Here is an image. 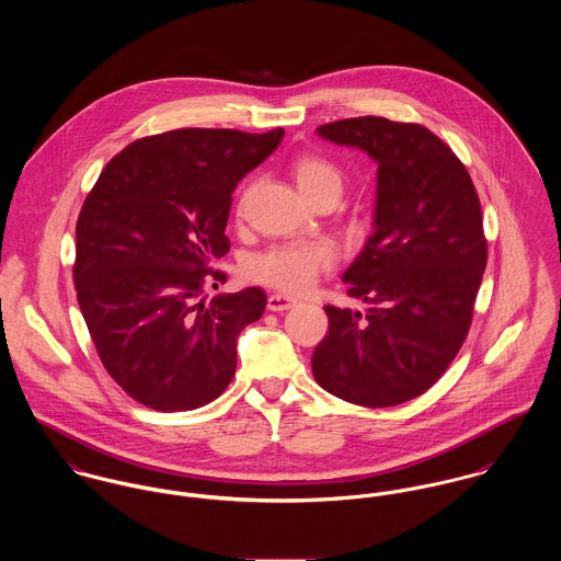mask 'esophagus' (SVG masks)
<instances>
[{
    "instance_id": "obj_1",
    "label": "esophagus",
    "mask_w": 561,
    "mask_h": 561,
    "mask_svg": "<svg viewBox=\"0 0 561 561\" xmlns=\"http://www.w3.org/2000/svg\"><path fill=\"white\" fill-rule=\"evenodd\" d=\"M296 302H298V300H296V298H291V296H285V294H272V296L267 298V309H270V311H274V313H280V311L291 309Z\"/></svg>"
}]
</instances>
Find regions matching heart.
Instances as JSON below:
<instances>
[{
	"label": "heart",
	"mask_w": 561,
	"mask_h": 561,
	"mask_svg": "<svg viewBox=\"0 0 561 561\" xmlns=\"http://www.w3.org/2000/svg\"><path fill=\"white\" fill-rule=\"evenodd\" d=\"M294 176L300 190L311 198L323 194H341L343 172L334 161L321 156H305L294 161ZM248 192L238 201L236 214L243 218ZM336 263V250L328 241H302V243H283L265 250L252 263V278L287 294L309 291L323 272L332 270Z\"/></svg>",
	"instance_id": "obj_1"
}]
</instances>
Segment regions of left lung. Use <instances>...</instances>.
<instances>
[{"mask_svg":"<svg viewBox=\"0 0 561 561\" xmlns=\"http://www.w3.org/2000/svg\"><path fill=\"white\" fill-rule=\"evenodd\" d=\"M321 138L378 161L376 233L343 280L367 316L325 305L313 376L328 393L387 408L425 393L460 352L488 259L478 190L427 127L382 116L343 118Z\"/></svg>","mask_w":561,"mask_h":561,"instance_id":"1","label":"left lung"}]
</instances>
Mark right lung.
Returning <instances> with one entry per match:
<instances>
[{
    "label": "right lung",
    "mask_w": 561,
    "mask_h": 561,
    "mask_svg": "<svg viewBox=\"0 0 561 561\" xmlns=\"http://www.w3.org/2000/svg\"><path fill=\"white\" fill-rule=\"evenodd\" d=\"M285 129H172L147 136L101 170L76 227L73 280L81 316L110 378L160 412L220 398L238 367L241 328L259 320V287L201 300L227 274L211 267L233 190Z\"/></svg>",
    "instance_id": "add662e5"
}]
</instances>
